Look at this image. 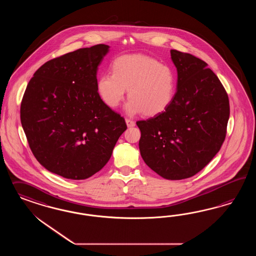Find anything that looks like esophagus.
<instances>
[{"label":"esophagus","mask_w":256,"mask_h":256,"mask_svg":"<svg viewBox=\"0 0 256 256\" xmlns=\"http://www.w3.org/2000/svg\"><path fill=\"white\" fill-rule=\"evenodd\" d=\"M126 126H128V128H132V126H135V122L134 121H132L130 119H126Z\"/></svg>","instance_id":"esophagus-1"}]
</instances>
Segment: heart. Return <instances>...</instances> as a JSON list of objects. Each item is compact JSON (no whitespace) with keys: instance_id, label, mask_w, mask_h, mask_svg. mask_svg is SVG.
I'll return each instance as SVG.
<instances>
[{"instance_id":"obj_1","label":"heart","mask_w":256,"mask_h":256,"mask_svg":"<svg viewBox=\"0 0 256 256\" xmlns=\"http://www.w3.org/2000/svg\"><path fill=\"white\" fill-rule=\"evenodd\" d=\"M112 74L98 78L96 89L108 107L116 108L128 98L126 110L133 116L142 112L156 116L169 108L176 92V77L169 66L144 54H126L112 62Z\"/></svg>"}]
</instances>
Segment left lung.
Returning <instances> with one entry per match:
<instances>
[{
	"mask_svg": "<svg viewBox=\"0 0 256 256\" xmlns=\"http://www.w3.org/2000/svg\"><path fill=\"white\" fill-rule=\"evenodd\" d=\"M178 90L164 112L140 120V152L149 168L169 180L194 176L222 148L230 116L228 94L208 64L170 50Z\"/></svg>",
	"mask_w": 256,
	"mask_h": 256,
	"instance_id": "1",
	"label": "left lung"
}]
</instances>
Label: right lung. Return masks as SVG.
I'll return each mask as SVG.
<instances>
[{
    "label": "right lung",
    "instance_id": "right-lung-1",
    "mask_svg": "<svg viewBox=\"0 0 256 256\" xmlns=\"http://www.w3.org/2000/svg\"><path fill=\"white\" fill-rule=\"evenodd\" d=\"M108 48L98 44L48 61L24 92L20 121L32 152L64 178L86 179L100 170L126 130L96 89L98 66Z\"/></svg>",
    "mask_w": 256,
    "mask_h": 256
}]
</instances>
